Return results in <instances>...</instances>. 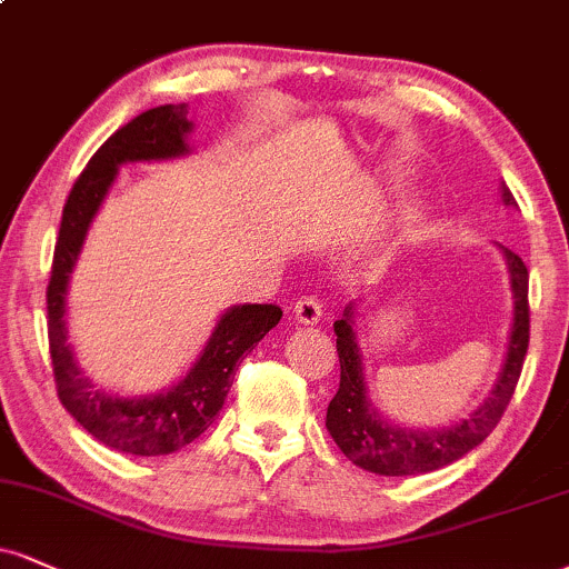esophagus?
Here are the masks:
<instances>
[{"mask_svg":"<svg viewBox=\"0 0 569 569\" xmlns=\"http://www.w3.org/2000/svg\"><path fill=\"white\" fill-rule=\"evenodd\" d=\"M293 318H297V323H305V326L320 323V318H323V305H320L315 297H302L297 305H293Z\"/></svg>","mask_w":569,"mask_h":569,"instance_id":"obj_1","label":"esophagus"}]
</instances>
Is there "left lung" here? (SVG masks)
Segmentation results:
<instances>
[{"label": "left lung", "mask_w": 569, "mask_h": 569, "mask_svg": "<svg viewBox=\"0 0 569 569\" xmlns=\"http://www.w3.org/2000/svg\"><path fill=\"white\" fill-rule=\"evenodd\" d=\"M503 203L517 207L515 196L503 184ZM503 249V246H501ZM506 264H509L511 293H515V323L509 333V350L496 387L490 389L488 400L482 402L467 419L450 423L442 429H410L385 421L373 402L368 400L366 368L358 345V328H355V305H350L333 323L337 333V352L341 366L339 392L328 402L326 429L333 442L355 467L373 471L385 477H413L427 471L442 469L475 450L488 437L496 423L501 421L506 406L522 373V362L530 345V305H527V267L515 251L503 249Z\"/></svg>", "instance_id": "8db88e82"}]
</instances>
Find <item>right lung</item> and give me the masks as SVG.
Returning a JSON list of instances; mask_svg holds the SVG:
<instances>
[{"instance_id": "obj_1", "label": "right lung", "mask_w": 569, "mask_h": 569, "mask_svg": "<svg viewBox=\"0 0 569 569\" xmlns=\"http://www.w3.org/2000/svg\"><path fill=\"white\" fill-rule=\"evenodd\" d=\"M188 106H159L140 113L102 142L84 172L73 182L54 243L52 276L47 286V333L58 397L68 413L94 440L129 456H167L201 437L217 419L232 387L236 366L278 326V305H236L217 320L214 331L188 373L159 395L119 397L98 389L81 373L68 345V280L84 246L87 230L108 190L129 161H167L190 153Z\"/></svg>"}]
</instances>
